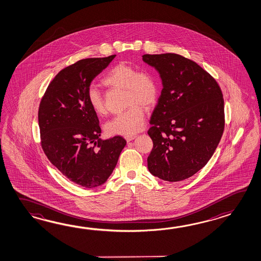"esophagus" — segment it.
Segmentation results:
<instances>
[{
	"mask_svg": "<svg viewBox=\"0 0 261 261\" xmlns=\"http://www.w3.org/2000/svg\"><path fill=\"white\" fill-rule=\"evenodd\" d=\"M138 136L137 135H129V136H125L124 137V139H126V141L129 142V141H131V140H133V139H136Z\"/></svg>",
	"mask_w": 261,
	"mask_h": 261,
	"instance_id": "34e87169",
	"label": "esophagus"
}]
</instances>
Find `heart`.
Masks as SVG:
<instances>
[{"label": "heart", "instance_id": "obj_1", "mask_svg": "<svg viewBox=\"0 0 261 261\" xmlns=\"http://www.w3.org/2000/svg\"><path fill=\"white\" fill-rule=\"evenodd\" d=\"M103 84L123 89L125 103L128 108L106 123L107 132L112 135H132L143 127L145 110L144 106L154 104L159 95V83L153 73L149 71H138L132 65L121 62L108 71ZM87 99L93 112L102 116L106 114V105L100 92L90 87L87 92Z\"/></svg>", "mask_w": 261, "mask_h": 261}]
</instances>
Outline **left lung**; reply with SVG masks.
<instances>
[{"mask_svg": "<svg viewBox=\"0 0 261 261\" xmlns=\"http://www.w3.org/2000/svg\"><path fill=\"white\" fill-rule=\"evenodd\" d=\"M142 57L159 71L164 86L149 121L153 148L148 168L163 180H184L207 164L221 139L222 91L206 70L180 55Z\"/></svg>", "mask_w": 261, "mask_h": 261, "instance_id": "left-lung-1", "label": "left lung"}]
</instances>
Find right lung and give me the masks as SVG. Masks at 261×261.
I'll return each instance as SVG.
<instances>
[{
  "label": "right lung",
  "mask_w": 261,
  "mask_h": 261,
  "mask_svg": "<svg viewBox=\"0 0 261 261\" xmlns=\"http://www.w3.org/2000/svg\"><path fill=\"white\" fill-rule=\"evenodd\" d=\"M116 55L81 59L61 69L40 102L41 145L67 178L87 189L106 182L126 145L121 136L102 140L98 118L87 99L90 84Z\"/></svg>",
  "instance_id": "obj_1"
}]
</instances>
